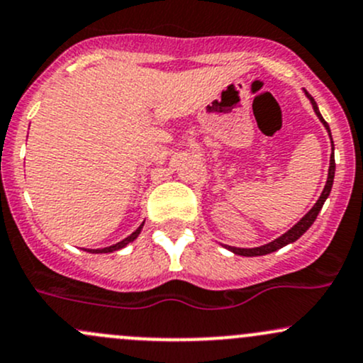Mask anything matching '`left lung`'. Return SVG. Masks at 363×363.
Returning a JSON list of instances; mask_svg holds the SVG:
<instances>
[{
    "label": "left lung",
    "instance_id": "obj_1",
    "mask_svg": "<svg viewBox=\"0 0 363 363\" xmlns=\"http://www.w3.org/2000/svg\"><path fill=\"white\" fill-rule=\"evenodd\" d=\"M304 91H306V90H304ZM306 97L310 99V102H311L313 109H315L316 116H318V120L322 121L323 127L327 128V132H329V135H330V128H329V125H327V121L323 120L322 114H320V111H318V106H316L315 99H313L311 95L308 94V91H306ZM330 139H333V135H330ZM334 172H335V162H334V143H333V155H330L329 175H327L325 188H323L322 194H320V198H318V200H316V203L313 205L311 211L308 212L306 216H304L303 219L299 220V223L294 224V226H292L291 230H289L287 233H284V235L278 236V238H277V240H273V242L266 243V245L254 247V249H238V247H228V249H230V250L233 252V254L243 255V257H255V255H266V254H272V252L278 250V249H281V247L289 245V243L296 242L297 238H301V236H303L304 233H306L308 230H310V226H311L313 223H315V219H316V216H318V212L322 211L323 203H325V200H327V198H329L330 189H333V184H334Z\"/></svg>",
    "mask_w": 363,
    "mask_h": 363
}]
</instances>
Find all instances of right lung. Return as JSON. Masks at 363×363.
<instances>
[{
  "mask_svg": "<svg viewBox=\"0 0 363 363\" xmlns=\"http://www.w3.org/2000/svg\"><path fill=\"white\" fill-rule=\"evenodd\" d=\"M143 226H144V223L140 224V226L137 228V230L133 231L130 236H127V238L121 240V242H118V243H114V245H111V247H104V249H89L86 252H91V254H108V252H114V250L123 249V247H127L128 243L133 242V240H135L137 236H139V233H140V230H143Z\"/></svg>",
  "mask_w": 363,
  "mask_h": 363,
  "instance_id": "obj_1",
  "label": "right lung"
}]
</instances>
